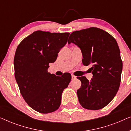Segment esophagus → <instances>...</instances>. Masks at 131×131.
<instances>
[{
	"label": "esophagus",
	"mask_w": 131,
	"mask_h": 131,
	"mask_svg": "<svg viewBox=\"0 0 131 131\" xmlns=\"http://www.w3.org/2000/svg\"><path fill=\"white\" fill-rule=\"evenodd\" d=\"M76 77L74 75H73V74L71 75V79L74 80V79H76Z\"/></svg>",
	"instance_id": "1"
}]
</instances>
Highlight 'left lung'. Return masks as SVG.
Instances as JSON below:
<instances>
[{
    "mask_svg": "<svg viewBox=\"0 0 131 131\" xmlns=\"http://www.w3.org/2000/svg\"><path fill=\"white\" fill-rule=\"evenodd\" d=\"M73 43L81 49L84 66L90 65L93 78L78 77L82 85L77 91L79 101L83 108L97 110L112 101L119 88L122 61L115 39L96 27L74 31L68 43Z\"/></svg>",
    "mask_w": 131,
    "mask_h": 131,
    "instance_id": "1",
    "label": "left lung"
}]
</instances>
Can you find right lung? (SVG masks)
I'll return each instance as SVG.
<instances>
[{"instance_id": "1", "label": "right lung", "mask_w": 131, "mask_h": 131, "mask_svg": "<svg viewBox=\"0 0 131 131\" xmlns=\"http://www.w3.org/2000/svg\"><path fill=\"white\" fill-rule=\"evenodd\" d=\"M69 35L38 30L23 39L16 50L14 70L20 93L27 104L40 113L60 107L62 91L71 81L69 73L60 77L48 72Z\"/></svg>"}]
</instances>
